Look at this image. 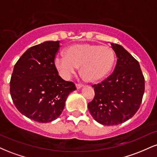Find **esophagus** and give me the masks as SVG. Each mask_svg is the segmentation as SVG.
<instances>
[{"label":"esophagus","instance_id":"esophagus-1","mask_svg":"<svg viewBox=\"0 0 157 157\" xmlns=\"http://www.w3.org/2000/svg\"><path fill=\"white\" fill-rule=\"evenodd\" d=\"M82 86H83V85H82V84H79V83L76 84V87H77V89H80V88L82 87Z\"/></svg>","mask_w":157,"mask_h":157}]
</instances>
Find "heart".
<instances>
[{
	"label": "heart",
	"mask_w": 157,
	"mask_h": 157,
	"mask_svg": "<svg viewBox=\"0 0 157 157\" xmlns=\"http://www.w3.org/2000/svg\"><path fill=\"white\" fill-rule=\"evenodd\" d=\"M114 62L115 55L111 47L91 44L71 45L66 49V55L55 58L56 68L63 78H69L81 66V72L90 82H97L107 76Z\"/></svg>",
	"instance_id": "obj_1"
}]
</instances>
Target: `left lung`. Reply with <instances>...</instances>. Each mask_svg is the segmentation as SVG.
I'll return each instance as SVG.
<instances>
[{
    "instance_id": "left-lung-1",
    "label": "left lung",
    "mask_w": 157,
    "mask_h": 157,
    "mask_svg": "<svg viewBox=\"0 0 157 157\" xmlns=\"http://www.w3.org/2000/svg\"><path fill=\"white\" fill-rule=\"evenodd\" d=\"M117 56L113 73L100 83L93 85L95 95L88 109L103 125H116L136 113L145 91V78L139 62L120 45L111 43Z\"/></svg>"
}]
</instances>
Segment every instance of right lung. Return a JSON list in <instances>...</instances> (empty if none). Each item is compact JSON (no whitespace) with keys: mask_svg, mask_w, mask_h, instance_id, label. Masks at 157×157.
<instances>
[{"mask_svg":"<svg viewBox=\"0 0 157 157\" xmlns=\"http://www.w3.org/2000/svg\"><path fill=\"white\" fill-rule=\"evenodd\" d=\"M60 41H46L27 49L14 66L10 94L15 107L34 121L46 123L59 117L66 99L76 90L63 80L55 64Z\"/></svg>","mask_w":157,"mask_h":157,"instance_id":"add662e5","label":"right lung"}]
</instances>
